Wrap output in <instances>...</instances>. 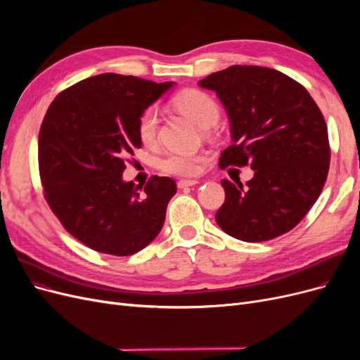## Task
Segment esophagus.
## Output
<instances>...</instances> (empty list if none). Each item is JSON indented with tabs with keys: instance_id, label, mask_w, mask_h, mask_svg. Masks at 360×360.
I'll return each instance as SVG.
<instances>
[{
	"instance_id": "34e87169",
	"label": "esophagus",
	"mask_w": 360,
	"mask_h": 360,
	"mask_svg": "<svg viewBox=\"0 0 360 360\" xmlns=\"http://www.w3.org/2000/svg\"><path fill=\"white\" fill-rule=\"evenodd\" d=\"M200 181L197 180H179V188L183 189V188H188V186H195V184H198Z\"/></svg>"
}]
</instances>
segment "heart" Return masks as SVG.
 <instances>
[{"label":"heart","instance_id":"1","mask_svg":"<svg viewBox=\"0 0 360 360\" xmlns=\"http://www.w3.org/2000/svg\"><path fill=\"white\" fill-rule=\"evenodd\" d=\"M172 105L188 115L195 124L202 129L210 127L219 120V106L210 94L201 90H183L174 96ZM136 132L141 143L146 147H153L158 144L159 138V112L156 108H147L141 112ZM205 156L200 153H168L159 160V168L162 172L177 177H193L201 169Z\"/></svg>","mask_w":360,"mask_h":360}]
</instances>
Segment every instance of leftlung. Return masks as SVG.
Wrapping results in <instances>:
<instances>
[{"mask_svg":"<svg viewBox=\"0 0 360 360\" xmlns=\"http://www.w3.org/2000/svg\"><path fill=\"white\" fill-rule=\"evenodd\" d=\"M200 86L216 91L230 117L233 144L219 167L255 169L246 186L222 180L225 202L214 219L243 242L288 233L319 200L328 179V126L307 89L290 76L259 66H231Z\"/></svg>","mask_w":360,"mask_h":360,"instance_id":"1","label":"left lung"}]
</instances>
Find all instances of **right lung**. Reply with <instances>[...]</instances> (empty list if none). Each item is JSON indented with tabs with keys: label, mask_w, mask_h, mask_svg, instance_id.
Wrapping results in <instances>:
<instances>
[{
	"label": "right lung",
	"mask_w": 360,
	"mask_h": 360,
	"mask_svg": "<svg viewBox=\"0 0 360 360\" xmlns=\"http://www.w3.org/2000/svg\"><path fill=\"white\" fill-rule=\"evenodd\" d=\"M172 82L102 73L63 90L39 134V174L49 209L76 240L102 254L127 257L162 230L177 192L151 176L141 195L122 174L141 147L138 118Z\"/></svg>",
	"instance_id": "add662e5"
}]
</instances>
